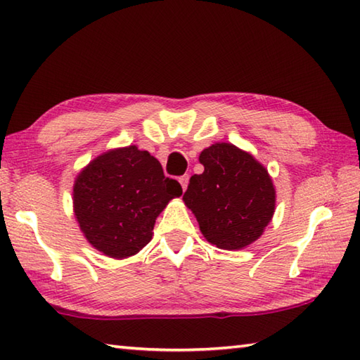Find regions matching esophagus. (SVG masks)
I'll use <instances>...</instances> for the list:
<instances>
[{
	"mask_svg": "<svg viewBox=\"0 0 360 360\" xmlns=\"http://www.w3.org/2000/svg\"><path fill=\"white\" fill-rule=\"evenodd\" d=\"M179 184H181V187H182V190H187V186H188V174H184V176H181L179 178Z\"/></svg>",
	"mask_w": 360,
	"mask_h": 360,
	"instance_id": "esophagus-1",
	"label": "esophagus"
}]
</instances>
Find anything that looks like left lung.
I'll use <instances>...</instances> for the list:
<instances>
[{"label": "left lung", "instance_id": "left-lung-1", "mask_svg": "<svg viewBox=\"0 0 360 360\" xmlns=\"http://www.w3.org/2000/svg\"><path fill=\"white\" fill-rule=\"evenodd\" d=\"M201 174L190 178L184 204L210 244L240 250L257 241L275 212V187L264 165L233 143L217 142L200 155Z\"/></svg>", "mask_w": 360, "mask_h": 360}]
</instances>
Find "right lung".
<instances>
[{
	"instance_id": "obj_1",
	"label": "right lung",
	"mask_w": 360,
	"mask_h": 360,
	"mask_svg": "<svg viewBox=\"0 0 360 360\" xmlns=\"http://www.w3.org/2000/svg\"><path fill=\"white\" fill-rule=\"evenodd\" d=\"M181 195L179 182L165 178L155 156L128 145L82 168L72 187L74 215L91 246L124 259L147 246L159 213Z\"/></svg>"
}]
</instances>
